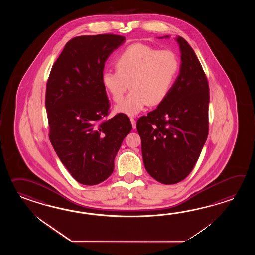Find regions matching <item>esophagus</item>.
I'll use <instances>...</instances> for the list:
<instances>
[{
	"mask_svg": "<svg viewBox=\"0 0 255 255\" xmlns=\"http://www.w3.org/2000/svg\"><path fill=\"white\" fill-rule=\"evenodd\" d=\"M130 121H131V123H132V127H133V128L135 129V127H136V125H135V119H134V118H130Z\"/></svg>",
	"mask_w": 255,
	"mask_h": 255,
	"instance_id": "esophagus-1",
	"label": "esophagus"
}]
</instances>
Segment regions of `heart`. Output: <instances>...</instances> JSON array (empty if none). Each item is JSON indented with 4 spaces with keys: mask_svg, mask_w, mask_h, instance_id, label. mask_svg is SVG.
Returning a JSON list of instances; mask_svg holds the SVG:
<instances>
[{
    "mask_svg": "<svg viewBox=\"0 0 255 255\" xmlns=\"http://www.w3.org/2000/svg\"><path fill=\"white\" fill-rule=\"evenodd\" d=\"M116 70L105 71L102 84L115 102H120L129 87L131 92L115 110L135 116L148 104L163 102L171 91L179 70L178 55L144 43L131 44L117 57Z\"/></svg>",
    "mask_w": 255,
    "mask_h": 255,
    "instance_id": "1",
    "label": "heart"
}]
</instances>
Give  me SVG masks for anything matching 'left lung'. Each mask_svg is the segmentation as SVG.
<instances>
[{"instance_id":"1","label":"left lung","mask_w":255,"mask_h":255,"mask_svg":"<svg viewBox=\"0 0 255 255\" xmlns=\"http://www.w3.org/2000/svg\"><path fill=\"white\" fill-rule=\"evenodd\" d=\"M176 40L181 53L179 75L167 98L136 122L146 171L167 185L191 172L209 133L206 75L188 42L180 36Z\"/></svg>"}]
</instances>
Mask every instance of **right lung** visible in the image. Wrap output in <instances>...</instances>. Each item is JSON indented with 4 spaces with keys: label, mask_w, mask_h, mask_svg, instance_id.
I'll return each instance as SVG.
<instances>
[{
    "label": "right lung",
    "mask_w": 255,
    "mask_h": 255,
    "mask_svg": "<svg viewBox=\"0 0 255 255\" xmlns=\"http://www.w3.org/2000/svg\"><path fill=\"white\" fill-rule=\"evenodd\" d=\"M125 42L118 34L71 39L49 75L45 109L49 138L71 176L84 185H97L114 170V159L132 124L125 114H109L102 84L109 55Z\"/></svg>",
    "instance_id": "obj_1"
}]
</instances>
